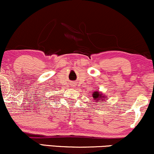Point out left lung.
Returning <instances> with one entry per match:
<instances>
[{"label":"left lung","mask_w":154,"mask_h":154,"mask_svg":"<svg viewBox=\"0 0 154 154\" xmlns=\"http://www.w3.org/2000/svg\"><path fill=\"white\" fill-rule=\"evenodd\" d=\"M93 98L94 99L95 102H98L99 99H101L102 100H103L104 99L103 98H104V97H102V94H100L98 91H94L93 94Z\"/></svg>","instance_id":"8db88e82"}]
</instances>
